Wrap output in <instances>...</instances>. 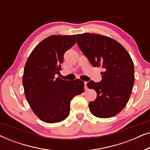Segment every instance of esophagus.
I'll use <instances>...</instances> for the list:
<instances>
[{
	"label": "esophagus",
	"mask_w": 150,
	"mask_h": 150,
	"mask_svg": "<svg viewBox=\"0 0 150 150\" xmlns=\"http://www.w3.org/2000/svg\"><path fill=\"white\" fill-rule=\"evenodd\" d=\"M84 84H85V89L87 90V82H85V83H84Z\"/></svg>",
	"instance_id": "1"
}]
</instances>
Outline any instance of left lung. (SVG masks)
<instances>
[{
  "instance_id": "1",
  "label": "left lung",
  "mask_w": 150,
  "mask_h": 150,
  "mask_svg": "<svg viewBox=\"0 0 150 150\" xmlns=\"http://www.w3.org/2000/svg\"><path fill=\"white\" fill-rule=\"evenodd\" d=\"M78 46L93 67H101L102 79L87 83L97 98L89 102V110L100 118L111 117L126 105L134 83V68L130 54L122 45L97 34L76 35Z\"/></svg>"
}]
</instances>
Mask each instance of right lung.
Wrapping results in <instances>:
<instances>
[{
  "instance_id": "add662e5",
  "label": "right lung",
  "mask_w": 150,
  "mask_h": 150,
  "mask_svg": "<svg viewBox=\"0 0 150 150\" xmlns=\"http://www.w3.org/2000/svg\"><path fill=\"white\" fill-rule=\"evenodd\" d=\"M76 44V35H52L32 51L24 69L23 87L34 113L46 123L61 122L67 117L70 102L84 91L80 79L65 81L59 73L65 52Z\"/></svg>"
}]
</instances>
